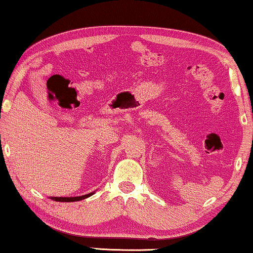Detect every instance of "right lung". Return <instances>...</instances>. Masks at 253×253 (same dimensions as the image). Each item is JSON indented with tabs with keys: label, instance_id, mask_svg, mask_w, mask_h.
<instances>
[{
	"label": "right lung",
	"instance_id": "obj_1",
	"mask_svg": "<svg viewBox=\"0 0 253 253\" xmlns=\"http://www.w3.org/2000/svg\"><path fill=\"white\" fill-rule=\"evenodd\" d=\"M92 195V193L87 194V195H83V196H78V197H51V200L57 201V202H76V201H81L86 199Z\"/></svg>",
	"mask_w": 253,
	"mask_h": 253
}]
</instances>
